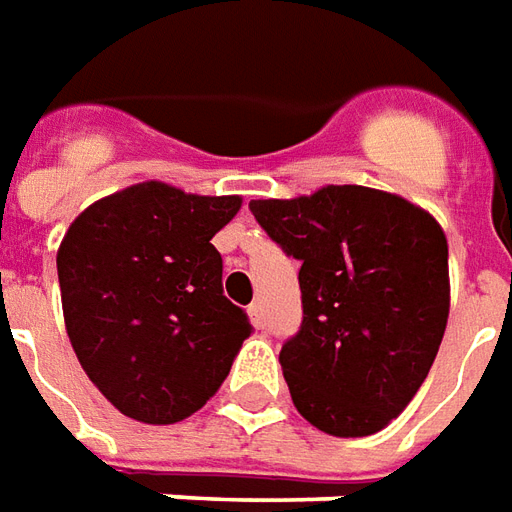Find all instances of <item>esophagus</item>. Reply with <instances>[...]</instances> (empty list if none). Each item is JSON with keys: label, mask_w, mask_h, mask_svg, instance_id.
<instances>
[{"label": "esophagus", "mask_w": 512, "mask_h": 512, "mask_svg": "<svg viewBox=\"0 0 512 512\" xmlns=\"http://www.w3.org/2000/svg\"><path fill=\"white\" fill-rule=\"evenodd\" d=\"M249 321L255 324L257 330H263V327H266V310H263V305H260V302L249 305Z\"/></svg>", "instance_id": "1"}]
</instances>
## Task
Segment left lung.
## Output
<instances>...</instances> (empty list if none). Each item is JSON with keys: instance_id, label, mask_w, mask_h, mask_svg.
<instances>
[{"instance_id": "1", "label": "left lung", "mask_w": 512, "mask_h": 512, "mask_svg": "<svg viewBox=\"0 0 512 512\" xmlns=\"http://www.w3.org/2000/svg\"><path fill=\"white\" fill-rule=\"evenodd\" d=\"M249 210L296 257L302 327L280 352L296 410L327 435L388 427L430 374L449 318V246L407 199L327 185Z\"/></svg>"}]
</instances>
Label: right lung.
I'll return each mask as SVG.
<instances>
[{
  "mask_svg": "<svg viewBox=\"0 0 512 512\" xmlns=\"http://www.w3.org/2000/svg\"><path fill=\"white\" fill-rule=\"evenodd\" d=\"M241 196L138 182L71 221L57 249L66 332L88 380L124 416L174 424L230 374L252 324L221 288L213 235Z\"/></svg>",
  "mask_w": 512,
  "mask_h": 512,
  "instance_id": "add662e5",
  "label": "right lung"
}]
</instances>
